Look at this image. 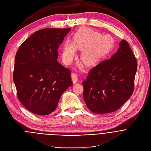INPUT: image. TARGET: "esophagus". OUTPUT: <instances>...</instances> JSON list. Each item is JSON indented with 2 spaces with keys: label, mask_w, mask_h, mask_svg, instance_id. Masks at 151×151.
Listing matches in <instances>:
<instances>
[{
  "label": "esophagus",
  "mask_w": 151,
  "mask_h": 151,
  "mask_svg": "<svg viewBox=\"0 0 151 151\" xmlns=\"http://www.w3.org/2000/svg\"><path fill=\"white\" fill-rule=\"evenodd\" d=\"M71 78L73 82V84H76L77 83L78 81V75L77 73H73L71 74Z\"/></svg>",
  "instance_id": "obj_1"
}]
</instances>
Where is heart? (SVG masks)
I'll return each instance as SVG.
<instances>
[{"label": "heart", "mask_w": 151, "mask_h": 151, "mask_svg": "<svg viewBox=\"0 0 151 151\" xmlns=\"http://www.w3.org/2000/svg\"><path fill=\"white\" fill-rule=\"evenodd\" d=\"M112 38L88 28H80L74 35L73 43L67 41L62 55L65 63L70 64L76 54V49L83 50L81 54L82 61L87 65L96 64L109 51Z\"/></svg>", "instance_id": "1"}]
</instances>
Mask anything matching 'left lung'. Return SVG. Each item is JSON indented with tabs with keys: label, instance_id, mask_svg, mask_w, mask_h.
<instances>
[{
	"label": "left lung",
	"instance_id": "left-lung-1",
	"mask_svg": "<svg viewBox=\"0 0 151 151\" xmlns=\"http://www.w3.org/2000/svg\"><path fill=\"white\" fill-rule=\"evenodd\" d=\"M119 45L116 53L90 70L82 82L86 105L94 113L115 111L133 93L137 60L127 41Z\"/></svg>",
	"mask_w": 151,
	"mask_h": 151
}]
</instances>
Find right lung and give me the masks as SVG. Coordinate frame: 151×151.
Instances as JSON below:
<instances>
[{
	"mask_svg": "<svg viewBox=\"0 0 151 151\" xmlns=\"http://www.w3.org/2000/svg\"><path fill=\"white\" fill-rule=\"evenodd\" d=\"M71 28H45L35 32L18 49L13 79L19 101L30 112L54 111L71 85V72L58 61V49Z\"/></svg>",
	"mask_w": 151,
	"mask_h": 151,
	"instance_id": "right-lung-1",
	"label": "right lung"
}]
</instances>
